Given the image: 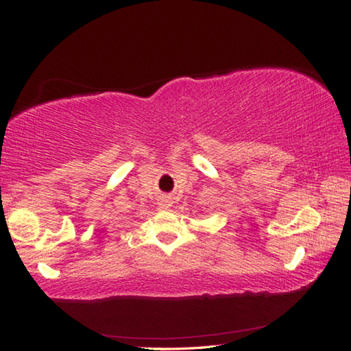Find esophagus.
Segmentation results:
<instances>
[{
	"label": "esophagus",
	"mask_w": 351,
	"mask_h": 351,
	"mask_svg": "<svg viewBox=\"0 0 351 351\" xmlns=\"http://www.w3.org/2000/svg\"><path fill=\"white\" fill-rule=\"evenodd\" d=\"M171 206V201L169 196H162L161 199H159V207L161 208H169Z\"/></svg>",
	"instance_id": "esophagus-1"
}]
</instances>
